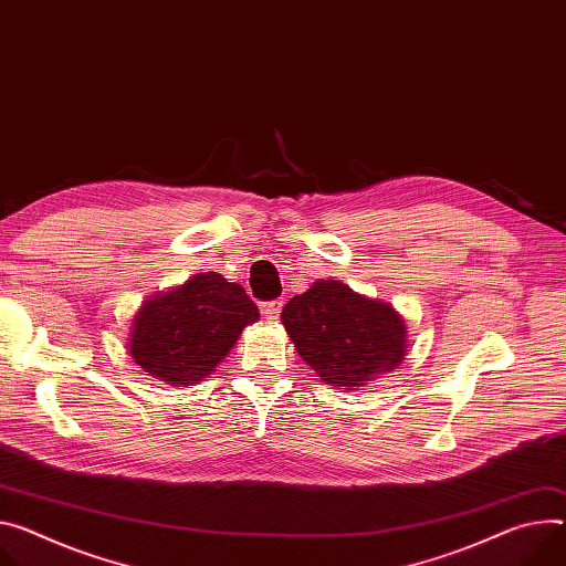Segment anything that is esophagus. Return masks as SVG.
I'll list each match as a JSON object with an SVG mask.
<instances>
[{
	"instance_id": "34e87169",
	"label": "esophagus",
	"mask_w": 566,
	"mask_h": 566,
	"mask_svg": "<svg viewBox=\"0 0 566 566\" xmlns=\"http://www.w3.org/2000/svg\"><path fill=\"white\" fill-rule=\"evenodd\" d=\"M282 300H273V302H266L262 304V314L269 318V321H277L280 318V312H282Z\"/></svg>"
}]
</instances>
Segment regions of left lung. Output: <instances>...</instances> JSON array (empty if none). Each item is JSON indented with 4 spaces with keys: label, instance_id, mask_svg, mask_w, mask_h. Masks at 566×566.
I'll return each instance as SVG.
<instances>
[{
    "label": "left lung",
    "instance_id": "8db88e82",
    "mask_svg": "<svg viewBox=\"0 0 566 566\" xmlns=\"http://www.w3.org/2000/svg\"><path fill=\"white\" fill-rule=\"evenodd\" d=\"M282 325L306 366L340 390H354L406 356V325L388 302L338 280H316L282 310Z\"/></svg>",
    "mask_w": 566,
    "mask_h": 566
}]
</instances>
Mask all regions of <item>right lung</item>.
I'll return each instance as SVG.
<instances>
[{
    "label": "right lung",
    "mask_w": 566,
    "mask_h": 566,
    "mask_svg": "<svg viewBox=\"0 0 566 566\" xmlns=\"http://www.w3.org/2000/svg\"><path fill=\"white\" fill-rule=\"evenodd\" d=\"M254 321H260V310L243 286L219 273H198L142 304L128 352L150 377L193 386L212 375Z\"/></svg>",
    "instance_id": "right-lung-1"
}]
</instances>
